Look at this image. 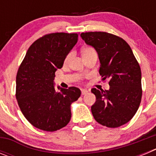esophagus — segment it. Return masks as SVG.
Instances as JSON below:
<instances>
[{
  "label": "esophagus",
  "instance_id": "1",
  "mask_svg": "<svg viewBox=\"0 0 156 156\" xmlns=\"http://www.w3.org/2000/svg\"><path fill=\"white\" fill-rule=\"evenodd\" d=\"M87 93H88L87 90H86V89H81V94H82V95H84Z\"/></svg>",
  "mask_w": 156,
  "mask_h": 156
}]
</instances>
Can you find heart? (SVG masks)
Returning <instances> with one entry per match:
<instances>
[{"mask_svg": "<svg viewBox=\"0 0 156 156\" xmlns=\"http://www.w3.org/2000/svg\"><path fill=\"white\" fill-rule=\"evenodd\" d=\"M93 54H96V51L93 48H90V47H87V48H84L82 50V55L83 57H85V56H88L90 55H93ZM73 56V53H69L68 55L66 56V59H65V62H68L70 60V58Z\"/></svg>", "mask_w": 156, "mask_h": 156, "instance_id": "b5f03b06", "label": "heart"}]
</instances>
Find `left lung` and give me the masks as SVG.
Listing matches in <instances>:
<instances>
[{
  "label": "left lung",
  "instance_id": "1",
  "mask_svg": "<svg viewBox=\"0 0 156 156\" xmlns=\"http://www.w3.org/2000/svg\"><path fill=\"white\" fill-rule=\"evenodd\" d=\"M80 37L97 51L103 80H109L108 90L91 89L96 96L91 106L94 118L107 127H119L133 118L140 105V66L130 47L120 37L105 32L82 33Z\"/></svg>",
  "mask_w": 156,
  "mask_h": 156
}]
</instances>
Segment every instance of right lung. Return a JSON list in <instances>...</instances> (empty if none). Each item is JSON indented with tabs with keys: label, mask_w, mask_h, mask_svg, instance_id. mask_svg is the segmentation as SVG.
I'll list each match as a JSON object with an SVG mask.
<instances>
[{
	"label": "right lung",
	"mask_w": 156,
	"mask_h": 156,
	"mask_svg": "<svg viewBox=\"0 0 156 156\" xmlns=\"http://www.w3.org/2000/svg\"><path fill=\"white\" fill-rule=\"evenodd\" d=\"M78 40L77 34L55 33L37 40L29 48L16 76V99L26 119L35 127L55 131L68 124L71 104L79 88L55 87L56 70Z\"/></svg>",
	"instance_id": "obj_1"
}]
</instances>
